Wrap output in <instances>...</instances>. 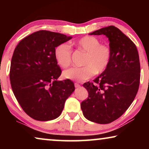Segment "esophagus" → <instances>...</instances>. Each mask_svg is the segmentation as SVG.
<instances>
[{
  "instance_id": "esophagus-1",
  "label": "esophagus",
  "mask_w": 149,
  "mask_h": 149,
  "mask_svg": "<svg viewBox=\"0 0 149 149\" xmlns=\"http://www.w3.org/2000/svg\"><path fill=\"white\" fill-rule=\"evenodd\" d=\"M74 87H76V88H78V87H81V85L79 84L78 83H74Z\"/></svg>"
}]
</instances>
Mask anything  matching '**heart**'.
<instances>
[{"mask_svg": "<svg viewBox=\"0 0 149 149\" xmlns=\"http://www.w3.org/2000/svg\"><path fill=\"white\" fill-rule=\"evenodd\" d=\"M79 49L87 53L83 67H74L63 72L65 79L77 81H87L95 73L102 74L107 70L112 60V50L108 44L101 43L100 40L93 36H85L71 42ZM72 49L67 43H60L55 48L54 56L57 64L63 68L70 66L72 62Z\"/></svg>", "mask_w": 149, "mask_h": 149, "instance_id": "b5f03b06", "label": "heart"}]
</instances>
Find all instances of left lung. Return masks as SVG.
<instances>
[{
	"mask_svg": "<svg viewBox=\"0 0 149 149\" xmlns=\"http://www.w3.org/2000/svg\"><path fill=\"white\" fill-rule=\"evenodd\" d=\"M89 34L107 36L113 57L104 72L93 83L83 84L89 94L81 108L89 121L110 123L127 111L137 94L140 79L139 55L134 42L115 26H109Z\"/></svg>",
	"mask_w": 149,
	"mask_h": 149,
	"instance_id": "left-lung-1",
	"label": "left lung"
}]
</instances>
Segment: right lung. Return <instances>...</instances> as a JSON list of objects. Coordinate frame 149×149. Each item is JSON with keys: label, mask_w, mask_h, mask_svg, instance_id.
<instances>
[{"label": "right lung", "mask_w": 149, "mask_h": 149, "mask_svg": "<svg viewBox=\"0 0 149 149\" xmlns=\"http://www.w3.org/2000/svg\"><path fill=\"white\" fill-rule=\"evenodd\" d=\"M72 38L39 30L24 38L14 50L9 73L11 88L22 109L32 119H56L74 91L69 79L57 81L62 70L54 56L57 45Z\"/></svg>", "instance_id": "right-lung-1"}]
</instances>
